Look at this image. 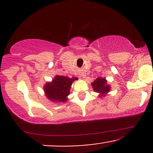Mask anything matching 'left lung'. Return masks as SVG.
Segmentation results:
<instances>
[{"label": "left lung", "instance_id": "obj_1", "mask_svg": "<svg viewBox=\"0 0 153 153\" xmlns=\"http://www.w3.org/2000/svg\"><path fill=\"white\" fill-rule=\"evenodd\" d=\"M93 89L95 92L99 94L100 98L105 97L106 94L111 91V86L108 85L106 78H98L91 83Z\"/></svg>", "mask_w": 153, "mask_h": 153}]
</instances>
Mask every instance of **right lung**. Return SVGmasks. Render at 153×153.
Here are the masks:
<instances>
[{
	"label": "right lung",
	"mask_w": 153,
	"mask_h": 153,
	"mask_svg": "<svg viewBox=\"0 0 153 153\" xmlns=\"http://www.w3.org/2000/svg\"><path fill=\"white\" fill-rule=\"evenodd\" d=\"M78 78H69L62 75H56L51 82H47L44 86L46 97L54 103H65L68 101L71 87Z\"/></svg>",
	"instance_id": "add662e5"
}]
</instances>
